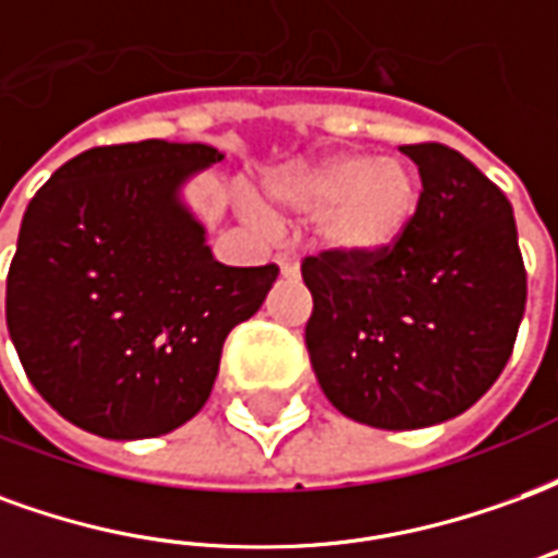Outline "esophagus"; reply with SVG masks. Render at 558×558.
Instances as JSON below:
<instances>
[{
  "mask_svg": "<svg viewBox=\"0 0 558 558\" xmlns=\"http://www.w3.org/2000/svg\"><path fill=\"white\" fill-rule=\"evenodd\" d=\"M275 263L280 266V275H283V278H295V275H299V256L292 254V251H280V254L275 256Z\"/></svg>",
  "mask_w": 558,
  "mask_h": 558,
  "instance_id": "34e87169",
  "label": "esophagus"
}]
</instances>
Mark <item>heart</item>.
Segmentation results:
<instances>
[{
  "label": "heart",
  "mask_w": 558,
  "mask_h": 558,
  "mask_svg": "<svg viewBox=\"0 0 558 558\" xmlns=\"http://www.w3.org/2000/svg\"><path fill=\"white\" fill-rule=\"evenodd\" d=\"M418 175L407 160L367 151H331L295 160L266 179L268 206L283 215H311L316 242L338 254H376L395 244L418 208ZM263 223V211L247 206Z\"/></svg>",
  "instance_id": "heart-1"
}]
</instances>
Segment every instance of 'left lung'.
Instances as JSON below:
<instances>
[{
	"label": "left lung",
	"mask_w": 558,
	"mask_h": 558,
	"mask_svg": "<svg viewBox=\"0 0 558 558\" xmlns=\"http://www.w3.org/2000/svg\"><path fill=\"white\" fill-rule=\"evenodd\" d=\"M400 151L418 167L421 196L398 242L302 263L319 388L347 418L379 430L466 412L502 374L526 307L508 196L442 143Z\"/></svg>",
	"instance_id": "8db88e82"
}]
</instances>
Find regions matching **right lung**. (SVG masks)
<instances>
[{"label":"right lung","instance_id":"1","mask_svg":"<svg viewBox=\"0 0 558 558\" xmlns=\"http://www.w3.org/2000/svg\"><path fill=\"white\" fill-rule=\"evenodd\" d=\"M218 160L206 143L98 146L32 196L8 335L38 395L83 430L148 439L194 418L227 335L278 280V266L218 263L184 206V184Z\"/></svg>","mask_w":558,"mask_h":558}]
</instances>
